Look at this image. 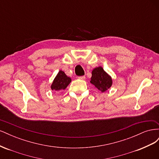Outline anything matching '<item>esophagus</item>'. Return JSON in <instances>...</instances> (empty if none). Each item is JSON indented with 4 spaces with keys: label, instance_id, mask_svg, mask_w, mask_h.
I'll list each match as a JSON object with an SVG mask.
<instances>
[{
    "label": "esophagus",
    "instance_id": "1",
    "mask_svg": "<svg viewBox=\"0 0 159 159\" xmlns=\"http://www.w3.org/2000/svg\"><path fill=\"white\" fill-rule=\"evenodd\" d=\"M78 79L81 80H84L85 79V77L84 75H83V76H80V77H78Z\"/></svg>",
    "mask_w": 159,
    "mask_h": 159
}]
</instances>
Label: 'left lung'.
<instances>
[{
    "label": "left lung",
    "mask_w": 159,
    "mask_h": 159,
    "mask_svg": "<svg viewBox=\"0 0 159 159\" xmlns=\"http://www.w3.org/2000/svg\"><path fill=\"white\" fill-rule=\"evenodd\" d=\"M89 82L102 93L108 90L113 85L111 76L105 71L102 66L96 67L91 71Z\"/></svg>",
    "instance_id": "8db88e82"
}]
</instances>
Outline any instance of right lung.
<instances>
[{
	"label": "right lung",
	"instance_id": "right-lung-1",
	"mask_svg": "<svg viewBox=\"0 0 159 159\" xmlns=\"http://www.w3.org/2000/svg\"><path fill=\"white\" fill-rule=\"evenodd\" d=\"M71 79L70 77L67 76L64 71L60 70L53 80L50 85V88L52 91L60 92L64 91L68 87V85L71 83Z\"/></svg>",
	"mask_w": 159,
	"mask_h": 159
}]
</instances>
